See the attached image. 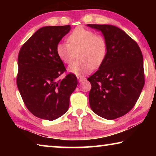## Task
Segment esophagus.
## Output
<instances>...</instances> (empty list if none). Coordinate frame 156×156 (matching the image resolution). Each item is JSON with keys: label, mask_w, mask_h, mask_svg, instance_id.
Returning <instances> with one entry per match:
<instances>
[{"label": "esophagus", "mask_w": 156, "mask_h": 156, "mask_svg": "<svg viewBox=\"0 0 156 156\" xmlns=\"http://www.w3.org/2000/svg\"><path fill=\"white\" fill-rule=\"evenodd\" d=\"M77 78H78V80L79 81V83H81V82H83V80H85V78L83 77V76H78Z\"/></svg>", "instance_id": "34e87169"}]
</instances>
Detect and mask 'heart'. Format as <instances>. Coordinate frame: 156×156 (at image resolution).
<instances>
[{
    "label": "heart",
    "instance_id": "1",
    "mask_svg": "<svg viewBox=\"0 0 156 156\" xmlns=\"http://www.w3.org/2000/svg\"><path fill=\"white\" fill-rule=\"evenodd\" d=\"M67 42L58 43L56 54L65 64H70L78 55L79 59L68 67L69 72L76 76H83L93 68H98L106 58L108 51L106 39L94 31L76 27L68 36Z\"/></svg>",
    "mask_w": 156,
    "mask_h": 156
}]
</instances>
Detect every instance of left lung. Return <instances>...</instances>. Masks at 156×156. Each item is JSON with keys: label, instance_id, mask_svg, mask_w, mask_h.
<instances>
[{"label": "left lung", "instance_id": "obj_1", "mask_svg": "<svg viewBox=\"0 0 156 156\" xmlns=\"http://www.w3.org/2000/svg\"><path fill=\"white\" fill-rule=\"evenodd\" d=\"M87 26L101 31L108 45L104 62L87 78L91 84L89 105L100 117L115 119L130 112L141 94L144 85L143 56L136 42L120 28Z\"/></svg>", "mask_w": 156, "mask_h": 156}]
</instances>
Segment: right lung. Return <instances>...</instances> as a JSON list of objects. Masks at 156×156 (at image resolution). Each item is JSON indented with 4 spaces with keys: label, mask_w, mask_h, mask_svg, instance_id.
<instances>
[{
    "label": "right lung",
    "mask_w": 156,
    "mask_h": 156,
    "mask_svg": "<svg viewBox=\"0 0 156 156\" xmlns=\"http://www.w3.org/2000/svg\"><path fill=\"white\" fill-rule=\"evenodd\" d=\"M70 30V25L39 29L18 54V89L27 109L41 119L54 120L67 112L78 84L73 73L58 79L66 69L56 54V45Z\"/></svg>",
    "instance_id": "add662e5"
}]
</instances>
